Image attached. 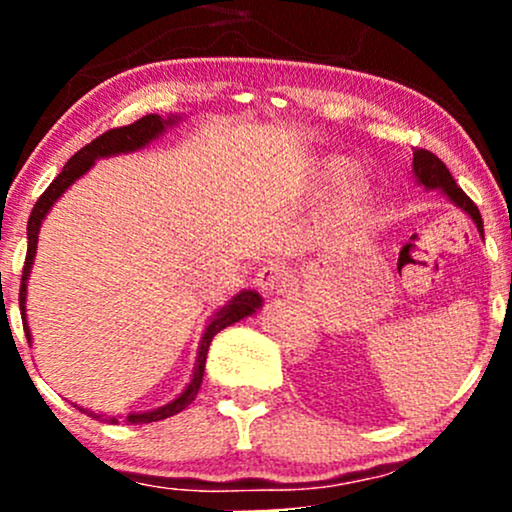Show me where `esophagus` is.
<instances>
[{"label":"esophagus","instance_id":"obj_1","mask_svg":"<svg viewBox=\"0 0 512 512\" xmlns=\"http://www.w3.org/2000/svg\"><path fill=\"white\" fill-rule=\"evenodd\" d=\"M257 286H260V291L264 296H274V293H281L289 286L291 281V274H289V267H286L284 262L279 260H269L264 262L260 269H257Z\"/></svg>","mask_w":512,"mask_h":512}]
</instances>
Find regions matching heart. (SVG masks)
<instances>
[{
  "label": "heart",
  "mask_w": 512,
  "mask_h": 512,
  "mask_svg": "<svg viewBox=\"0 0 512 512\" xmlns=\"http://www.w3.org/2000/svg\"><path fill=\"white\" fill-rule=\"evenodd\" d=\"M356 163L349 161V158L334 156L330 161H325V178L332 182H342L356 173Z\"/></svg>",
  "instance_id": "obj_1"
}]
</instances>
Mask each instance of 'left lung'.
Listing matches in <instances>:
<instances>
[{"label": "left lung", "instance_id": "8db88e82", "mask_svg": "<svg viewBox=\"0 0 512 512\" xmlns=\"http://www.w3.org/2000/svg\"><path fill=\"white\" fill-rule=\"evenodd\" d=\"M414 175H416V182H421V185L428 187V190H443L445 195L457 204V207L472 216V221L477 223L479 233L484 236V221H481L477 204L464 195L462 187L452 180L450 170L445 168V163L440 161L436 154H431V151L426 149H414Z\"/></svg>", "mask_w": 512, "mask_h": 512}]
</instances>
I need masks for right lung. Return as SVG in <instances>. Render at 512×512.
<instances>
[{
  "label": "right lung",
  "mask_w": 512,
  "mask_h": 512,
  "mask_svg": "<svg viewBox=\"0 0 512 512\" xmlns=\"http://www.w3.org/2000/svg\"><path fill=\"white\" fill-rule=\"evenodd\" d=\"M175 120H178V117H168V120H163L161 115H144L142 120L132 122V125L108 129V132H103L101 137L93 139L91 144H86L84 149L76 151V154L67 161V166L62 168V173L50 182L48 190H45L43 195H40L38 202H35V207L31 211V219H28V250H26V262H23L21 291H19L23 332H26L28 344H31V332H28V325H26V281H28V274H31V267H33L35 248H38L40 223H43L45 216H48L50 207L62 197V192L67 190V187L72 185L76 178H81V175H84L86 170L98 161V158L129 154V151L142 149V146L151 142V139H156L158 134H163V129H166L168 125H175ZM260 305H262V298L257 291H240L233 301H228V305H223L219 313L211 317L207 330H204L202 344H199V351H197L195 373H192L190 385L182 390V395L175 397L173 402H168L166 407H158L154 411H144V414H129L127 424H151V421L168 419V416L178 414V411L185 409L187 404H192V399H195L199 392V385H202L204 363H207V351H209L211 339H214V334H219L221 330H226L228 325H233V322L252 315L257 308H260ZM91 416L93 419H103V414H91ZM103 421H108V424H117L115 416H105Z\"/></svg>",
  "instance_id": "1"
}]
</instances>
